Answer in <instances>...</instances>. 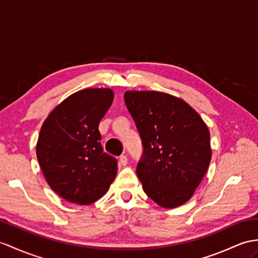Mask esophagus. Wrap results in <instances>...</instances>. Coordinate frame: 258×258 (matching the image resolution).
<instances>
[{
  "instance_id": "34e87169",
  "label": "esophagus",
  "mask_w": 258,
  "mask_h": 258,
  "mask_svg": "<svg viewBox=\"0 0 258 258\" xmlns=\"http://www.w3.org/2000/svg\"><path fill=\"white\" fill-rule=\"evenodd\" d=\"M119 163H120V165L125 166L128 164V158L125 155H121L120 158H119Z\"/></svg>"
}]
</instances>
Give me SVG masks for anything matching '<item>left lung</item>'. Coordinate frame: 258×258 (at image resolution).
<instances>
[{"mask_svg": "<svg viewBox=\"0 0 258 258\" xmlns=\"http://www.w3.org/2000/svg\"><path fill=\"white\" fill-rule=\"evenodd\" d=\"M123 96L144 148L137 168L144 192L162 208L184 205L210 164L208 125L189 104L171 94L127 91Z\"/></svg>", "mask_w": 258, "mask_h": 258, "instance_id": "obj_1", "label": "left lung"}]
</instances>
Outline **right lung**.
<instances>
[{"instance_id": "obj_1", "label": "right lung", "mask_w": 258, "mask_h": 258, "mask_svg": "<svg viewBox=\"0 0 258 258\" xmlns=\"http://www.w3.org/2000/svg\"><path fill=\"white\" fill-rule=\"evenodd\" d=\"M114 100L111 89L73 93L43 121L37 160L50 188L69 203L91 205L107 192L117 161L103 152L98 124Z\"/></svg>"}]
</instances>
